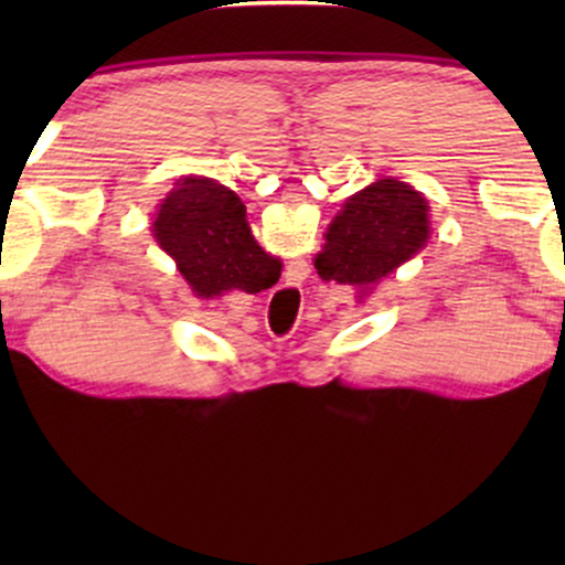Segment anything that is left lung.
I'll list each match as a JSON object with an SVG mask.
<instances>
[{"instance_id": "obj_1", "label": "left lung", "mask_w": 565, "mask_h": 565, "mask_svg": "<svg viewBox=\"0 0 565 565\" xmlns=\"http://www.w3.org/2000/svg\"><path fill=\"white\" fill-rule=\"evenodd\" d=\"M427 242V201L412 185L377 180L332 220L316 270L323 281L372 287Z\"/></svg>"}]
</instances>
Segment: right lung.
I'll return each instance as SVG.
<instances>
[{"mask_svg":"<svg viewBox=\"0 0 565 565\" xmlns=\"http://www.w3.org/2000/svg\"><path fill=\"white\" fill-rule=\"evenodd\" d=\"M157 242L178 263L199 295L260 287L276 260L257 246L236 193L206 178H185L161 204L153 223Z\"/></svg>","mask_w":565,"mask_h":565,"instance_id":"obj_1","label":"right lung"}]
</instances>
